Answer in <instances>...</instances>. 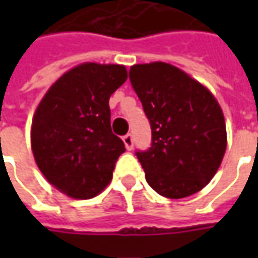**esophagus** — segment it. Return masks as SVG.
Instances as JSON below:
<instances>
[{"instance_id":"esophagus-1","label":"esophagus","mask_w":258,"mask_h":258,"mask_svg":"<svg viewBox=\"0 0 258 258\" xmlns=\"http://www.w3.org/2000/svg\"><path fill=\"white\" fill-rule=\"evenodd\" d=\"M123 144L127 151H132V149H134V136L131 134H127L126 136H123Z\"/></svg>"}]
</instances>
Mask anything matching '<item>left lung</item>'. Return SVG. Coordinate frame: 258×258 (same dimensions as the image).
Instances as JSON below:
<instances>
[{
	"mask_svg": "<svg viewBox=\"0 0 258 258\" xmlns=\"http://www.w3.org/2000/svg\"><path fill=\"white\" fill-rule=\"evenodd\" d=\"M129 77L152 129L149 151L136 152L148 183L172 200L201 191L227 149L220 103L205 86L169 63L134 64Z\"/></svg>",
	"mask_w": 258,
	"mask_h": 258,
	"instance_id": "1",
	"label": "left lung"
}]
</instances>
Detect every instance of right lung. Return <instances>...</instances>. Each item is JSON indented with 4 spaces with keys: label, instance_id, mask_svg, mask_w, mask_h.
Listing matches in <instances>:
<instances>
[{
    "label": "right lung",
    "instance_id": "1",
    "mask_svg": "<svg viewBox=\"0 0 258 258\" xmlns=\"http://www.w3.org/2000/svg\"><path fill=\"white\" fill-rule=\"evenodd\" d=\"M126 79L123 64L82 63L60 76L35 109V164L48 182L70 198H93L112 181L124 145L112 132L109 99Z\"/></svg>",
    "mask_w": 258,
    "mask_h": 258
}]
</instances>
